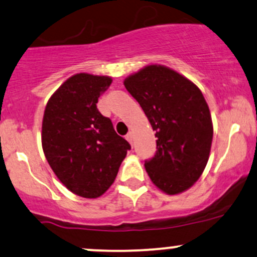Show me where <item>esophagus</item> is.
I'll return each mask as SVG.
<instances>
[{"mask_svg":"<svg viewBox=\"0 0 257 257\" xmlns=\"http://www.w3.org/2000/svg\"><path fill=\"white\" fill-rule=\"evenodd\" d=\"M125 139L128 140L129 143L131 144H133V133H132V132H129L128 134H126V137H125Z\"/></svg>","mask_w":257,"mask_h":257,"instance_id":"obj_1","label":"esophagus"}]
</instances>
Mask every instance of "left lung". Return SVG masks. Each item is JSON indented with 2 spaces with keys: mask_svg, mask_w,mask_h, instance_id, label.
I'll use <instances>...</instances> for the list:
<instances>
[{
  "mask_svg": "<svg viewBox=\"0 0 257 257\" xmlns=\"http://www.w3.org/2000/svg\"><path fill=\"white\" fill-rule=\"evenodd\" d=\"M156 132V154L145 161L149 177L168 195L187 190L207 165L213 126L195 84L165 66L145 67L124 80Z\"/></svg>",
  "mask_w": 257,
  "mask_h": 257,
  "instance_id": "obj_1",
  "label": "left lung"
}]
</instances>
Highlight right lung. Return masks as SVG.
Segmentation results:
<instances>
[{
  "mask_svg": "<svg viewBox=\"0 0 257 257\" xmlns=\"http://www.w3.org/2000/svg\"><path fill=\"white\" fill-rule=\"evenodd\" d=\"M112 79L79 73L50 97L42 119L47 162L72 193L95 199L113 184L131 145L100 113L97 100Z\"/></svg>",
  "mask_w": 257,
  "mask_h": 257,
  "instance_id": "1",
  "label": "right lung"
}]
</instances>
